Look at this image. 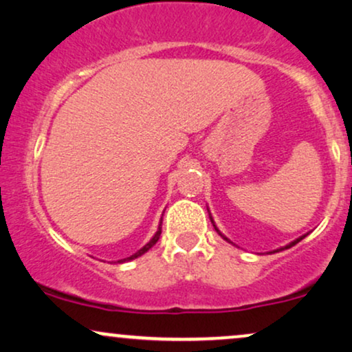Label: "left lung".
<instances>
[{"mask_svg": "<svg viewBox=\"0 0 352 352\" xmlns=\"http://www.w3.org/2000/svg\"><path fill=\"white\" fill-rule=\"evenodd\" d=\"M207 210H209V209H207ZM209 217H210V222H212V223H214V228L217 230V233H219V235H220V236H222L225 241L232 243V241H230V240H228V238H227V236H225V235H223V233H222V232H220V230H219V228H217V225H215V222H214V219H212V215H210V214H209ZM307 235H309V233H307ZM307 235H302V236H298V238H297V240H294L292 243H289V245L282 246V248H279V250H274V251H271V253H277V251H282V250H287V248H290V246L297 245V243H298V241H300V240H303V238H305Z\"/></svg>", "mask_w": 352, "mask_h": 352, "instance_id": "8db88e82", "label": "left lung"}]
</instances>
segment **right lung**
Wrapping results in <instances>:
<instances>
[{"label": "right lung", "mask_w": 352, "mask_h": 352, "mask_svg": "<svg viewBox=\"0 0 352 352\" xmlns=\"http://www.w3.org/2000/svg\"><path fill=\"white\" fill-rule=\"evenodd\" d=\"M162 220H163V219H162ZM162 220H160L158 230H156V233H155V235H153V238H151V240H150L148 243H146V245H145V246H143V248H140V250H138V251H137V253H133L132 256H129V258L119 259V261H117V263H127V261H132V259H135V258H138V256L145 254V253H146V251H148V250L151 248V246H153V245H155V243L160 240V235H162Z\"/></svg>", "instance_id": "1"}]
</instances>
